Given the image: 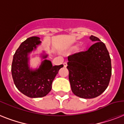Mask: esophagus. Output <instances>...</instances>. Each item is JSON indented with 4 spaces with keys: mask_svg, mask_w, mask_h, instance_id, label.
Returning a JSON list of instances; mask_svg holds the SVG:
<instances>
[{
    "mask_svg": "<svg viewBox=\"0 0 124 124\" xmlns=\"http://www.w3.org/2000/svg\"><path fill=\"white\" fill-rule=\"evenodd\" d=\"M64 66L65 67V68H66L67 67V66H68V64H67V62H64Z\"/></svg>",
    "mask_w": 124,
    "mask_h": 124,
    "instance_id": "esophagus-1",
    "label": "esophagus"
}]
</instances>
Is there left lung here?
<instances>
[{"label": "left lung", "instance_id": "1", "mask_svg": "<svg viewBox=\"0 0 124 124\" xmlns=\"http://www.w3.org/2000/svg\"><path fill=\"white\" fill-rule=\"evenodd\" d=\"M94 44L85 51L68 56L67 68L72 92L83 98H93L108 87L111 76V61L104 43L93 35Z\"/></svg>", "mask_w": 124, "mask_h": 124}]
</instances>
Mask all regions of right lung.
I'll return each mask as SVG.
<instances>
[{
  "label": "right lung",
  "mask_w": 124,
  "mask_h": 124,
  "mask_svg": "<svg viewBox=\"0 0 124 124\" xmlns=\"http://www.w3.org/2000/svg\"><path fill=\"white\" fill-rule=\"evenodd\" d=\"M41 43L40 38L31 37L20 45L14 54L11 74L16 88L30 98L45 96L51 90L52 82L63 64L53 66L51 62L44 60L37 70H30L28 54ZM47 56L43 55L42 58Z\"/></svg>",
  "instance_id": "obj_1"
}]
</instances>
